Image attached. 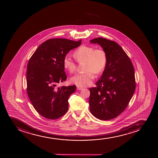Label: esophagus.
<instances>
[{"instance_id":"34e87169","label":"esophagus","mask_w":158,"mask_h":158,"mask_svg":"<svg viewBox=\"0 0 158 158\" xmlns=\"http://www.w3.org/2000/svg\"><path fill=\"white\" fill-rule=\"evenodd\" d=\"M77 89H78V90H82L83 89V87H81V86H77Z\"/></svg>"}]
</instances>
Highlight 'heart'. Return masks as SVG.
<instances>
[{
	"mask_svg": "<svg viewBox=\"0 0 158 158\" xmlns=\"http://www.w3.org/2000/svg\"><path fill=\"white\" fill-rule=\"evenodd\" d=\"M74 56L78 62L85 61L86 72L75 75L71 78L72 83L80 86H87L94 80L96 73H100L105 69L107 63V55L102 48L95 49L90 46L83 45L79 47L74 53ZM64 67L73 73L76 69V64L69 56H66L63 60Z\"/></svg>",
	"mask_w": 158,
	"mask_h": 158,
	"instance_id": "heart-1",
	"label": "heart"
}]
</instances>
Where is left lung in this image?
<instances>
[{
	"label": "left lung",
	"mask_w": 158,
	"mask_h": 158,
	"mask_svg": "<svg viewBox=\"0 0 158 158\" xmlns=\"http://www.w3.org/2000/svg\"><path fill=\"white\" fill-rule=\"evenodd\" d=\"M101 46L107 55V63L96 87L89 89V110L102 120L116 118L127 107L135 89L132 63L118 44L102 37L89 41Z\"/></svg>",
	"instance_id": "8db88e82"
}]
</instances>
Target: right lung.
Instances as JSON below:
<instances>
[{"instance_id": "right-lung-1", "label": "right lung", "mask_w": 158, "mask_h": 158, "mask_svg": "<svg viewBox=\"0 0 158 158\" xmlns=\"http://www.w3.org/2000/svg\"><path fill=\"white\" fill-rule=\"evenodd\" d=\"M65 38L50 39L44 42L31 57L27 67V92L37 112L45 118L55 120L65 114L68 100L76 86L56 87L65 81L64 58L72 49L81 44Z\"/></svg>"}]
</instances>
